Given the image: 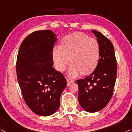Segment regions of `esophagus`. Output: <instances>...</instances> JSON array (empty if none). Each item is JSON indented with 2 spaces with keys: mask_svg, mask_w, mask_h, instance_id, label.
<instances>
[{
  "mask_svg": "<svg viewBox=\"0 0 132 132\" xmlns=\"http://www.w3.org/2000/svg\"><path fill=\"white\" fill-rule=\"evenodd\" d=\"M67 85L68 86H69V85H70L71 83H72V82H74V80H73L72 79H71V78H67Z\"/></svg>",
  "mask_w": 132,
  "mask_h": 132,
  "instance_id": "esophagus-1",
  "label": "esophagus"
}]
</instances>
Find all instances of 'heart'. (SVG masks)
<instances>
[{
    "label": "heart",
    "mask_w": 132,
    "mask_h": 132,
    "mask_svg": "<svg viewBox=\"0 0 132 132\" xmlns=\"http://www.w3.org/2000/svg\"><path fill=\"white\" fill-rule=\"evenodd\" d=\"M100 55L98 40L81 32L64 36L61 40V46H55L52 50L54 65L59 71L65 70L71 61L73 64L68 74L72 77L81 73L84 75L92 73L98 64Z\"/></svg>",
    "instance_id": "heart-1"
}]
</instances>
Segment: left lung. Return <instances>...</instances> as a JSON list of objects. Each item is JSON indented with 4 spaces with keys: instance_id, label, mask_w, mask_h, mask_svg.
I'll return each mask as SVG.
<instances>
[{
    "instance_id": "1",
    "label": "left lung",
    "mask_w": 132,
    "mask_h": 132,
    "mask_svg": "<svg viewBox=\"0 0 132 132\" xmlns=\"http://www.w3.org/2000/svg\"><path fill=\"white\" fill-rule=\"evenodd\" d=\"M92 31L100 44V58L94 71L76 82L79 104L84 110L94 113L102 110L111 98L116 80L117 62L112 42L100 32Z\"/></svg>"
}]
</instances>
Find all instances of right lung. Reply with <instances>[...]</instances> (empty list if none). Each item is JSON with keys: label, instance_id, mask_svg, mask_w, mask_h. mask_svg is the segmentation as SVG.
Returning <instances> with one entry per match:
<instances>
[{"label": "right lung", "instance_id": "obj_1", "mask_svg": "<svg viewBox=\"0 0 132 132\" xmlns=\"http://www.w3.org/2000/svg\"><path fill=\"white\" fill-rule=\"evenodd\" d=\"M55 36L50 30L32 32L22 42L17 56V78L24 100L33 112L42 116L58 110L67 86L62 73L52 67Z\"/></svg>", "mask_w": 132, "mask_h": 132}]
</instances>
